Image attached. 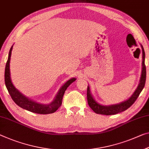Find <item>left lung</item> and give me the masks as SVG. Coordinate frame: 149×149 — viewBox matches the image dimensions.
Segmentation results:
<instances>
[{"label":"left lung","mask_w":149,"mask_h":149,"mask_svg":"<svg viewBox=\"0 0 149 149\" xmlns=\"http://www.w3.org/2000/svg\"><path fill=\"white\" fill-rule=\"evenodd\" d=\"M142 48V52H143V62H142V72L141 76L139 81V84L136 90L134 91L133 94L130 96V97L128 98L127 100L120 102L118 104H114L111 105H102L97 102L94 97H93L92 94L91 93L90 86L88 85L87 87V101L89 107L91 109L97 114H104V115H111V114H116L117 113H121V112L125 111L128 109L131 105L135 102L136 98L139 97V95L143 91L145 86L146 82V67L145 65V53L144 51L143 47L141 45Z\"/></svg>","instance_id":"1"}]
</instances>
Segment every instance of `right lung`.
<instances>
[{"label":"right lung","mask_w":149,"mask_h":149,"mask_svg":"<svg viewBox=\"0 0 149 149\" xmlns=\"http://www.w3.org/2000/svg\"><path fill=\"white\" fill-rule=\"evenodd\" d=\"M13 45L11 47L10 51H9L8 60L6 64L5 72H4V81H5V85L6 88L10 94L11 98L13 101L21 108L24 109L27 111H31L32 113H35L37 114H47L53 113L57 111L59 107L62 104V100L65 91L68 87V86L73 82L76 81V78H72L67 81L61 86L59 89L58 92L57 93L56 95L54 97V100L49 104H42L35 101V100H32L29 97H26L23 94L21 93L20 91L15 88L13 85L10 78V61L11 52H12Z\"/></svg>","instance_id":"right-lung-1"}]
</instances>
